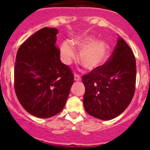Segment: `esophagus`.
I'll use <instances>...</instances> for the list:
<instances>
[{"label": "esophagus", "instance_id": "esophagus-1", "mask_svg": "<svg viewBox=\"0 0 150 150\" xmlns=\"http://www.w3.org/2000/svg\"><path fill=\"white\" fill-rule=\"evenodd\" d=\"M74 80H75V81H80V80H81V78H80V76H79L78 74H74Z\"/></svg>", "mask_w": 150, "mask_h": 150}]
</instances>
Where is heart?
Masks as SVG:
<instances>
[{"label":"heart","mask_w":150,"mask_h":150,"mask_svg":"<svg viewBox=\"0 0 150 150\" xmlns=\"http://www.w3.org/2000/svg\"><path fill=\"white\" fill-rule=\"evenodd\" d=\"M74 49L79 50V60L88 70H95L103 66L110 55L109 44L104 40H98L92 35H83L61 46L60 54L62 60L68 64L75 59Z\"/></svg>","instance_id":"b5f03b06"}]
</instances>
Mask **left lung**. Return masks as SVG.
<instances>
[{"instance_id":"left-lung-1","label":"left lung","mask_w":150,"mask_h":150,"mask_svg":"<svg viewBox=\"0 0 150 150\" xmlns=\"http://www.w3.org/2000/svg\"><path fill=\"white\" fill-rule=\"evenodd\" d=\"M136 73L133 52L119 37L108 61L82 76L86 88L83 97L86 111L102 120H110L120 116L134 95Z\"/></svg>"}]
</instances>
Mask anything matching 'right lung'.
<instances>
[{"instance_id":"1","label":"right lung","mask_w":150,"mask_h":150,"mask_svg":"<svg viewBox=\"0 0 150 150\" xmlns=\"http://www.w3.org/2000/svg\"><path fill=\"white\" fill-rule=\"evenodd\" d=\"M58 29L43 28L18 48L14 67L17 98L30 114L49 118L65 105L74 83L71 70L60 60Z\"/></svg>"}]
</instances>
